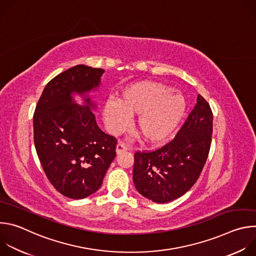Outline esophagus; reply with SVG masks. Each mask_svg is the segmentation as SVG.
I'll return each instance as SVG.
<instances>
[{
    "label": "esophagus",
    "mask_w": 256,
    "mask_h": 256,
    "mask_svg": "<svg viewBox=\"0 0 256 256\" xmlns=\"http://www.w3.org/2000/svg\"><path fill=\"white\" fill-rule=\"evenodd\" d=\"M128 150V147L126 146L124 144H122V142H118V144H116V154L118 155H120L122 152H124V151H126Z\"/></svg>",
    "instance_id": "obj_1"
}]
</instances>
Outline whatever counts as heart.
<instances>
[{
    "instance_id": "obj_1",
    "label": "heart",
    "mask_w": 256,
    "mask_h": 256,
    "mask_svg": "<svg viewBox=\"0 0 256 256\" xmlns=\"http://www.w3.org/2000/svg\"><path fill=\"white\" fill-rule=\"evenodd\" d=\"M186 100L179 92L160 82L140 81L128 85L120 98H108L102 116L108 132L118 134L136 114L134 130L147 144L167 140L176 130L186 112Z\"/></svg>"
}]
</instances>
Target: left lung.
<instances>
[{
  "instance_id": "left-lung-1",
  "label": "left lung",
  "mask_w": 256,
  "mask_h": 256,
  "mask_svg": "<svg viewBox=\"0 0 256 256\" xmlns=\"http://www.w3.org/2000/svg\"><path fill=\"white\" fill-rule=\"evenodd\" d=\"M212 134V110L198 95L194 110L172 142L154 152L134 154L132 179L136 190L157 204L184 196L204 166Z\"/></svg>"
}]
</instances>
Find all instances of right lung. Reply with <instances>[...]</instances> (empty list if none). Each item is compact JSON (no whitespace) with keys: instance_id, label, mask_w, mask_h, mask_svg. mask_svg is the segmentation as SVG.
<instances>
[{"instance_id":"right-lung-1","label":"right lung","mask_w":256,"mask_h":256,"mask_svg":"<svg viewBox=\"0 0 256 256\" xmlns=\"http://www.w3.org/2000/svg\"><path fill=\"white\" fill-rule=\"evenodd\" d=\"M104 70L72 66L48 83L33 116L34 144L42 166L62 196L85 198L102 186L116 158V140L103 132L92 110ZM76 96L82 98L79 104Z\"/></svg>"}]
</instances>
